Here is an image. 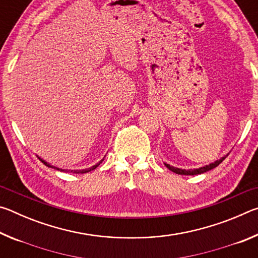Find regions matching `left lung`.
<instances>
[{"mask_svg":"<svg viewBox=\"0 0 258 258\" xmlns=\"http://www.w3.org/2000/svg\"><path fill=\"white\" fill-rule=\"evenodd\" d=\"M226 157H228V155H226L225 157H222L221 159L214 161V163H212V164L204 166V167H200V168H197V169H189V171H186V169H181V168L173 167V166L168 165V164H165V166L169 169V171H172V172L176 173V174H180V175H197V174H202V173H205V172H208V171H211V169L217 167V166L220 165L222 161H223L226 158Z\"/></svg>","mask_w":258,"mask_h":258,"instance_id":"1","label":"left lung"}]
</instances>
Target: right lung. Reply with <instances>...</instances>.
I'll list each match as a JSON object with an SVG mask.
<instances>
[{"mask_svg": "<svg viewBox=\"0 0 258 258\" xmlns=\"http://www.w3.org/2000/svg\"><path fill=\"white\" fill-rule=\"evenodd\" d=\"M38 159H40L41 161H42V163L43 164H44V165H46L47 166V167H51V168H54V169H58V171H64V169H60V168H58V167H54V166H52V165H50L49 163H46V161L45 160H43L42 158H40V157H38ZM102 161H103V159L102 160H100L99 161V163L97 164V165H94V166H92V167H90V168H86V169H82V171H74V173H76V174H84V173H87V172H91V171H93V169H95V168H97L98 167V166L100 165V164H101L102 163ZM64 172H66V171H64ZM73 172V171H72Z\"/></svg>", "mask_w": 258, "mask_h": 258, "instance_id": "obj_1", "label": "right lung"}]
</instances>
